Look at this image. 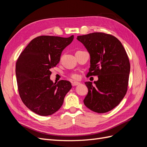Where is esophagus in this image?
Wrapping results in <instances>:
<instances>
[{"label": "esophagus", "instance_id": "obj_1", "mask_svg": "<svg viewBox=\"0 0 147 147\" xmlns=\"http://www.w3.org/2000/svg\"><path fill=\"white\" fill-rule=\"evenodd\" d=\"M80 84V83L79 82H72V85L73 86H77V85H78V84Z\"/></svg>", "mask_w": 147, "mask_h": 147}]
</instances>
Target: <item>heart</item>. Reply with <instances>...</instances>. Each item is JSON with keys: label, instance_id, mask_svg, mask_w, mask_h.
Wrapping results in <instances>:
<instances>
[{"label": "heart", "instance_id": "b5f03b06", "mask_svg": "<svg viewBox=\"0 0 147 147\" xmlns=\"http://www.w3.org/2000/svg\"><path fill=\"white\" fill-rule=\"evenodd\" d=\"M71 77L74 79H77L78 76V75L76 74H72V75H71Z\"/></svg>", "mask_w": 147, "mask_h": 147}]
</instances>
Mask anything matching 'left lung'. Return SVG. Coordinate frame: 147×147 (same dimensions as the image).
Masks as SVG:
<instances>
[{
	"label": "left lung",
	"mask_w": 147,
	"mask_h": 147,
	"mask_svg": "<svg viewBox=\"0 0 147 147\" xmlns=\"http://www.w3.org/2000/svg\"><path fill=\"white\" fill-rule=\"evenodd\" d=\"M77 39L90 55L87 76H98L94 84L85 82L88 92L84 104L96 113L109 112L120 103L127 92L130 63L126 50L117 38L105 33L80 35Z\"/></svg>",
	"instance_id": "left-lung-1"
}]
</instances>
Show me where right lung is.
<instances>
[{
	"instance_id": "obj_1",
	"label": "right lung",
	"mask_w": 147,
	"mask_h": 147,
	"mask_svg": "<svg viewBox=\"0 0 147 147\" xmlns=\"http://www.w3.org/2000/svg\"><path fill=\"white\" fill-rule=\"evenodd\" d=\"M68 38L42 35L34 38L22 52L16 64V76L22 101L40 116H48L58 110L71 88L70 82L53 83L50 69L59 63L62 51L71 43Z\"/></svg>"
}]
</instances>
